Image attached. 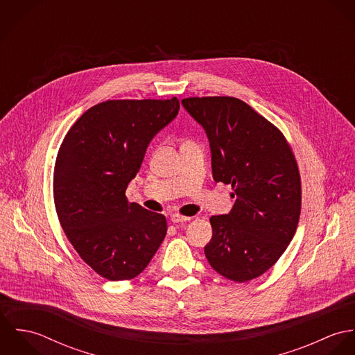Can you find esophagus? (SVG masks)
<instances>
[{"mask_svg": "<svg viewBox=\"0 0 355 355\" xmlns=\"http://www.w3.org/2000/svg\"><path fill=\"white\" fill-rule=\"evenodd\" d=\"M191 217H186V216H180V214H172L171 216V221L173 224H178V223H186V221H190Z\"/></svg>", "mask_w": 355, "mask_h": 355, "instance_id": "1", "label": "esophagus"}]
</instances>
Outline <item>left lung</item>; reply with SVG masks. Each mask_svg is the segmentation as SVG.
Instances as JSON below:
<instances>
[{"label": "left lung", "mask_w": 355, "mask_h": 355, "mask_svg": "<svg viewBox=\"0 0 355 355\" xmlns=\"http://www.w3.org/2000/svg\"><path fill=\"white\" fill-rule=\"evenodd\" d=\"M206 132L214 182L231 184L230 213L211 216L205 246L210 266L243 283L265 273L286 252L301 214L297 161L282 132L234 97L184 98Z\"/></svg>", "instance_id": "1"}]
</instances>
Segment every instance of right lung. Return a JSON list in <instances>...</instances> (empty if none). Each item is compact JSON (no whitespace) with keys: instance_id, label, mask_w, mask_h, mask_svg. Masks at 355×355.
<instances>
[{"instance_id":"1","label":"right lung","mask_w":355,"mask_h":355,"mask_svg":"<svg viewBox=\"0 0 355 355\" xmlns=\"http://www.w3.org/2000/svg\"><path fill=\"white\" fill-rule=\"evenodd\" d=\"M171 100H123L86 110L65 135L54 168L60 224L82 259L102 277L138 276L166 235L162 214L125 198L153 138L179 113Z\"/></svg>"}]
</instances>
